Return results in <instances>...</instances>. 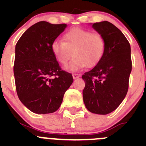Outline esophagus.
Here are the masks:
<instances>
[{"label":"esophagus","mask_w":146,"mask_h":146,"mask_svg":"<svg viewBox=\"0 0 146 146\" xmlns=\"http://www.w3.org/2000/svg\"><path fill=\"white\" fill-rule=\"evenodd\" d=\"M80 76V74H72V77H73V78H74V79H77V78H79Z\"/></svg>","instance_id":"obj_1"}]
</instances>
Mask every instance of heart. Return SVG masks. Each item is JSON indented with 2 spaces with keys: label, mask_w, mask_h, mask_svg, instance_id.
I'll return each mask as SVG.
<instances>
[{
  "label": "heart",
  "mask_w": 146,
  "mask_h": 146,
  "mask_svg": "<svg viewBox=\"0 0 146 146\" xmlns=\"http://www.w3.org/2000/svg\"><path fill=\"white\" fill-rule=\"evenodd\" d=\"M51 50L55 59L66 64L72 56L74 57L65 66L69 72H76L85 66L96 65L104 55L105 41L102 35L92 33L80 28H74L65 33L64 41L55 40Z\"/></svg>",
  "instance_id": "1"
}]
</instances>
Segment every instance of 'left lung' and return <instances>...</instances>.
<instances>
[{
  "label": "left lung",
  "mask_w": 146,
  "mask_h": 146,
  "mask_svg": "<svg viewBox=\"0 0 146 146\" xmlns=\"http://www.w3.org/2000/svg\"><path fill=\"white\" fill-rule=\"evenodd\" d=\"M105 41L104 55L82 78L86 82L82 96L86 108L93 113L114 111L126 96L131 71V47L123 33L111 23L92 25Z\"/></svg>",
  "instance_id": "left-lung-1"
}]
</instances>
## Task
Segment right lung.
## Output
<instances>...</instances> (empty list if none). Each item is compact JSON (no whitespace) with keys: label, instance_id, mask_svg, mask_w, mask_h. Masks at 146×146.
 Segmentation results:
<instances>
[{"label":"right lung","instance_id":"add662e5","mask_svg":"<svg viewBox=\"0 0 146 146\" xmlns=\"http://www.w3.org/2000/svg\"><path fill=\"white\" fill-rule=\"evenodd\" d=\"M66 26L38 22L22 35L15 47L17 94L21 102L34 113L56 111L73 82L72 74L62 70L51 50L52 43Z\"/></svg>","mask_w":146,"mask_h":146}]
</instances>
